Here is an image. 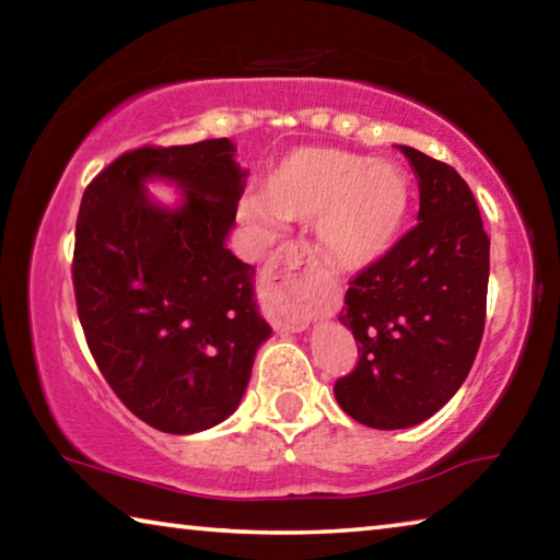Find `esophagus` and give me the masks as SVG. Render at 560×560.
Returning a JSON list of instances; mask_svg holds the SVG:
<instances>
[{"mask_svg": "<svg viewBox=\"0 0 560 560\" xmlns=\"http://www.w3.org/2000/svg\"><path fill=\"white\" fill-rule=\"evenodd\" d=\"M303 264V252L296 244L279 246L271 254L269 267L264 269V279L259 287L261 308L273 328L279 330H303L311 320V311L299 299L293 289V277Z\"/></svg>", "mask_w": 560, "mask_h": 560, "instance_id": "34e87169", "label": "esophagus"}]
</instances>
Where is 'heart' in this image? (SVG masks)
<instances>
[{
  "mask_svg": "<svg viewBox=\"0 0 560 560\" xmlns=\"http://www.w3.org/2000/svg\"><path fill=\"white\" fill-rule=\"evenodd\" d=\"M410 179L395 163L338 148H296L246 197L240 214L261 232L277 220L311 222L320 257L338 271H363L393 249L410 212Z\"/></svg>",
  "mask_w": 560,
  "mask_h": 560,
  "instance_id": "obj_1",
  "label": "heart"
}]
</instances>
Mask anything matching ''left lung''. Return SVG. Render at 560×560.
Masks as SVG:
<instances>
[{
  "label": "left lung",
  "mask_w": 560,
  "mask_h": 560,
  "mask_svg": "<svg viewBox=\"0 0 560 560\" xmlns=\"http://www.w3.org/2000/svg\"><path fill=\"white\" fill-rule=\"evenodd\" d=\"M400 150L417 173L420 222L353 277L338 314L358 365L336 381V400L375 430L412 428L447 405L487 318L489 236L469 185L452 165Z\"/></svg>",
  "instance_id": "obj_1"
}]
</instances>
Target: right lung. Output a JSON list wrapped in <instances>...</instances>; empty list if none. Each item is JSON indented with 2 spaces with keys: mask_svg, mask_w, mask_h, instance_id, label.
Here are the masks:
<instances>
[{
  "mask_svg": "<svg viewBox=\"0 0 560 560\" xmlns=\"http://www.w3.org/2000/svg\"><path fill=\"white\" fill-rule=\"evenodd\" d=\"M186 189L167 211L144 179ZM246 170L226 138L128 150L91 179L75 220L73 293L113 393L150 428L192 434L240 405L271 328L254 267L226 249Z\"/></svg>",
  "mask_w": 560,
  "mask_h": 560,
  "instance_id": "right-lung-1",
  "label": "right lung"
}]
</instances>
